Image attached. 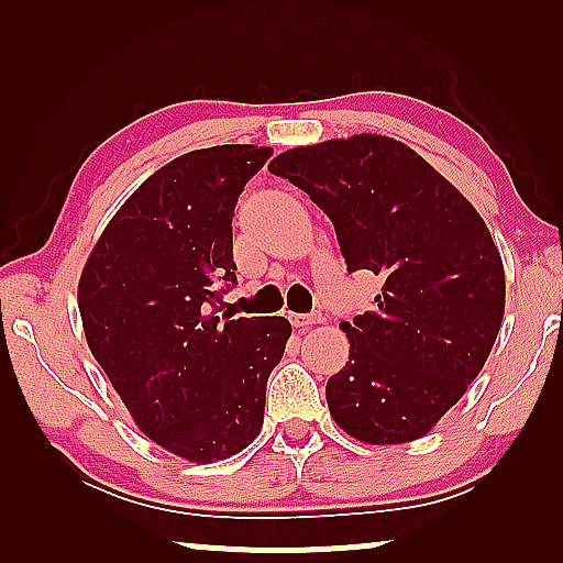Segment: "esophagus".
I'll return each mask as SVG.
<instances>
[{"mask_svg": "<svg viewBox=\"0 0 563 563\" xmlns=\"http://www.w3.org/2000/svg\"><path fill=\"white\" fill-rule=\"evenodd\" d=\"M289 320H291V325H295V328L307 330V328H312V325H318V322H322V314L320 312H295V314H289Z\"/></svg>", "mask_w": 563, "mask_h": 563, "instance_id": "obj_1", "label": "esophagus"}]
</instances>
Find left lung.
Returning <instances> with one entry per match:
<instances>
[{"label": "left lung", "mask_w": 563, "mask_h": 563, "mask_svg": "<svg viewBox=\"0 0 563 563\" xmlns=\"http://www.w3.org/2000/svg\"><path fill=\"white\" fill-rule=\"evenodd\" d=\"M268 172L333 222L349 272L382 276L374 310L341 322L351 341L328 379L345 433L387 445L422 438L482 372L505 314V268L468 199L384 135L282 153Z\"/></svg>", "instance_id": "obj_1"}]
</instances>
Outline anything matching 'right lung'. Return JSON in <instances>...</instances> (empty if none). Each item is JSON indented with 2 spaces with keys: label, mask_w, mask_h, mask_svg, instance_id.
Returning <instances> with one entry per match:
<instances>
[{
  "label": "right lung",
  "mask_w": 563,
  "mask_h": 563,
  "mask_svg": "<svg viewBox=\"0 0 563 563\" xmlns=\"http://www.w3.org/2000/svg\"><path fill=\"white\" fill-rule=\"evenodd\" d=\"M272 148L184 153L137 187L81 272L84 335L137 428L176 456H235L264 426L284 318L220 320L238 197Z\"/></svg>",
  "instance_id": "obj_1"
}]
</instances>
